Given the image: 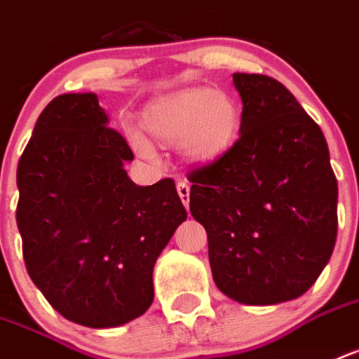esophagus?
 <instances>
[{"mask_svg": "<svg viewBox=\"0 0 359 359\" xmlns=\"http://www.w3.org/2000/svg\"><path fill=\"white\" fill-rule=\"evenodd\" d=\"M177 191H179V197H180V201H182V205L188 208V205H189V186H188V182H186V180H179V182H177Z\"/></svg>", "mask_w": 359, "mask_h": 359, "instance_id": "esophagus-1", "label": "esophagus"}]
</instances>
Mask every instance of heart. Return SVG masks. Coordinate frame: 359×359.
I'll list each match as a JSON object with an SVG mask.
<instances>
[{
  "label": "heart",
  "mask_w": 359,
  "mask_h": 359,
  "mask_svg": "<svg viewBox=\"0 0 359 359\" xmlns=\"http://www.w3.org/2000/svg\"><path fill=\"white\" fill-rule=\"evenodd\" d=\"M144 129L160 144L178 142L180 153L197 164H208L234 144L241 112L234 97L210 88H188L156 99L144 112ZM133 144L149 156L151 145L140 136Z\"/></svg>",
  "instance_id": "heart-1"
}]
</instances>
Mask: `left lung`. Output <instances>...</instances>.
Instances as JSON below:
<instances>
[{
    "mask_svg": "<svg viewBox=\"0 0 359 359\" xmlns=\"http://www.w3.org/2000/svg\"><path fill=\"white\" fill-rule=\"evenodd\" d=\"M240 138L188 173L215 285L241 304L293 301L328 264L337 180L321 127L276 79L234 74Z\"/></svg>",
    "mask_w": 359,
    "mask_h": 359,
    "instance_id": "obj_1",
    "label": "left lung"
}]
</instances>
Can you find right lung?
Wrapping results in <instances>:
<instances>
[{
    "instance_id": "add662e5",
    "label": "right lung",
    "mask_w": 359,
    "mask_h": 359,
    "mask_svg": "<svg viewBox=\"0 0 359 359\" xmlns=\"http://www.w3.org/2000/svg\"><path fill=\"white\" fill-rule=\"evenodd\" d=\"M95 94L42 110L18 162L16 223L31 280L68 321L125 325L154 299L153 267L186 210L173 179L136 186L127 140Z\"/></svg>"
}]
</instances>
